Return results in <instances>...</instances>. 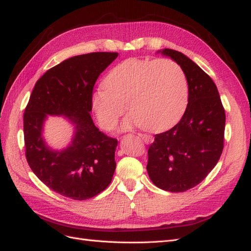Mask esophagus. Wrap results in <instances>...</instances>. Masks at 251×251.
<instances>
[{"label":"esophagus","instance_id":"esophagus-1","mask_svg":"<svg viewBox=\"0 0 251 251\" xmlns=\"http://www.w3.org/2000/svg\"><path fill=\"white\" fill-rule=\"evenodd\" d=\"M139 137L141 138L145 143H150V142L153 141V137L149 136V135H145V133H139Z\"/></svg>","mask_w":251,"mask_h":251}]
</instances>
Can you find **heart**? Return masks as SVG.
<instances>
[{
  "label": "heart",
  "mask_w": 251,
  "mask_h": 251,
  "mask_svg": "<svg viewBox=\"0 0 251 251\" xmlns=\"http://www.w3.org/2000/svg\"><path fill=\"white\" fill-rule=\"evenodd\" d=\"M92 93V111L104 130H112L123 113L129 115L122 128L143 126L159 131L176 124L188 103V81L171 60L130 59L115 65Z\"/></svg>",
  "instance_id": "heart-1"
}]
</instances>
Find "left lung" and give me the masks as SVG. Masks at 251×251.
Segmentation results:
<instances>
[{"mask_svg":"<svg viewBox=\"0 0 251 251\" xmlns=\"http://www.w3.org/2000/svg\"><path fill=\"white\" fill-rule=\"evenodd\" d=\"M160 52V51H159ZM183 68L188 81V103L178 123L155 135L147 170L160 189L183 192L204 179L224 150L226 112L216 84L182 52L164 49Z\"/></svg>","mask_w":251,"mask_h":251,"instance_id":"1","label":"left lung"}]
</instances>
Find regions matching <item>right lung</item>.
Returning <instances> with one entry per match:
<instances>
[{"label": "right lung", "instance_id": "obj_1", "mask_svg": "<svg viewBox=\"0 0 251 251\" xmlns=\"http://www.w3.org/2000/svg\"><path fill=\"white\" fill-rule=\"evenodd\" d=\"M118 52H92L73 56L47 71L35 84L23 114L27 164L50 189L74 200L100 194L115 171L118 140L94 125L90 98L96 80ZM63 115L76 127L71 145L53 151L42 138L46 114Z\"/></svg>", "mask_w": 251, "mask_h": 251}]
</instances>
